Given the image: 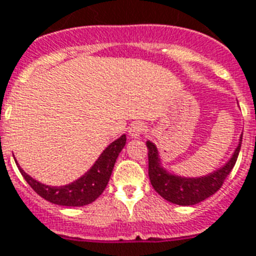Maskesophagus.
Here are the masks:
<instances>
[{"mask_svg": "<svg viewBox=\"0 0 256 256\" xmlns=\"http://www.w3.org/2000/svg\"><path fill=\"white\" fill-rule=\"evenodd\" d=\"M146 132H148V128L142 122H132L130 124V128H128V136H132V138H140Z\"/></svg>", "mask_w": 256, "mask_h": 256, "instance_id": "1", "label": "esophagus"}]
</instances>
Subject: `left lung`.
<instances>
[{
	"label": "left lung",
	"mask_w": 256,
	"mask_h": 256,
	"mask_svg": "<svg viewBox=\"0 0 256 256\" xmlns=\"http://www.w3.org/2000/svg\"><path fill=\"white\" fill-rule=\"evenodd\" d=\"M242 144V136L239 140L238 148H235L231 160L219 170L200 176V178H183L178 175L168 174L160 166V160L158 156L156 144L148 140V176L154 190L168 202L180 206H192L202 202L222 187L224 179L234 168L238 160L239 150Z\"/></svg>",
	"instance_id": "obj_1"
}]
</instances>
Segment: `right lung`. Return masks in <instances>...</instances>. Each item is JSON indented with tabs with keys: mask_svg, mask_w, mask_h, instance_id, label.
<instances>
[{
	"mask_svg": "<svg viewBox=\"0 0 256 256\" xmlns=\"http://www.w3.org/2000/svg\"><path fill=\"white\" fill-rule=\"evenodd\" d=\"M124 144H126V136L124 134L104 148V152L100 154L96 164H92V168L84 176L66 186H46L26 174L20 166L18 168L26 182L29 183V186L46 200L60 206H86L88 203L94 202L104 192L108 186V179L112 176L116 158Z\"/></svg>",
	"mask_w": 256,
	"mask_h": 256,
	"instance_id": "1",
	"label": "right lung"
}]
</instances>
